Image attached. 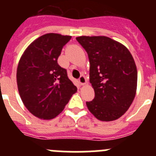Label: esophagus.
<instances>
[{"label": "esophagus", "mask_w": 156, "mask_h": 156, "mask_svg": "<svg viewBox=\"0 0 156 156\" xmlns=\"http://www.w3.org/2000/svg\"><path fill=\"white\" fill-rule=\"evenodd\" d=\"M78 81H79V84L81 85H84L87 83V79H86V78L84 75H81L80 78H78Z\"/></svg>", "instance_id": "obj_1"}]
</instances>
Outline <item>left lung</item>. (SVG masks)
Wrapping results in <instances>:
<instances>
[{
  "instance_id": "1",
  "label": "left lung",
  "mask_w": 156,
  "mask_h": 156,
  "mask_svg": "<svg viewBox=\"0 0 156 156\" xmlns=\"http://www.w3.org/2000/svg\"><path fill=\"white\" fill-rule=\"evenodd\" d=\"M90 61V82L95 97L86 102L97 119L114 121L123 115L135 97L137 71L131 53L106 36L76 37Z\"/></svg>"
}]
</instances>
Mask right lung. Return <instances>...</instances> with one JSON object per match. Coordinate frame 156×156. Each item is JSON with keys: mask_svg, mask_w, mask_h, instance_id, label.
Masks as SVG:
<instances>
[{"mask_svg": "<svg viewBox=\"0 0 156 156\" xmlns=\"http://www.w3.org/2000/svg\"><path fill=\"white\" fill-rule=\"evenodd\" d=\"M71 37L44 34L28 47L19 62L16 81L20 97L27 109L39 119L57 116L77 91L66 69L57 62Z\"/></svg>", "mask_w": 156, "mask_h": 156, "instance_id": "obj_1", "label": "right lung"}]
</instances>
